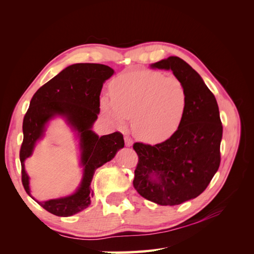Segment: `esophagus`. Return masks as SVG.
Instances as JSON below:
<instances>
[{
    "label": "esophagus",
    "mask_w": 254,
    "mask_h": 254,
    "mask_svg": "<svg viewBox=\"0 0 254 254\" xmlns=\"http://www.w3.org/2000/svg\"><path fill=\"white\" fill-rule=\"evenodd\" d=\"M124 140H125V145L127 146V147H130V146H132L133 141H132L131 137L128 136V135H125L124 136Z\"/></svg>",
    "instance_id": "34e87169"
}]
</instances>
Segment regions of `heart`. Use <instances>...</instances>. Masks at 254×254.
Masks as SVG:
<instances>
[{
	"label": "heart",
	"instance_id": "b5f03b06",
	"mask_svg": "<svg viewBox=\"0 0 254 254\" xmlns=\"http://www.w3.org/2000/svg\"><path fill=\"white\" fill-rule=\"evenodd\" d=\"M110 94L101 99L104 111L121 126L131 117L133 135L149 144L162 143L176 133L189 102L178 77L152 70L122 73L110 83Z\"/></svg>",
	"mask_w": 254,
	"mask_h": 254
}]
</instances>
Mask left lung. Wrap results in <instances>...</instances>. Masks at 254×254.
<instances>
[{
  "mask_svg": "<svg viewBox=\"0 0 254 254\" xmlns=\"http://www.w3.org/2000/svg\"><path fill=\"white\" fill-rule=\"evenodd\" d=\"M172 70L187 88L189 102L179 129L156 145L134 143L139 161L133 187L160 205H177L196 198L209 186L220 164L222 125L214 94L193 67L179 57L152 64Z\"/></svg>",
  "mask_w": 254,
  "mask_h": 254,
  "instance_id": "8db88e82",
  "label": "left lung"
}]
</instances>
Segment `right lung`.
I'll return each instance as SVG.
<instances>
[{"instance_id": "1", "label": "right lung", "mask_w": 254, "mask_h": 254, "mask_svg": "<svg viewBox=\"0 0 254 254\" xmlns=\"http://www.w3.org/2000/svg\"><path fill=\"white\" fill-rule=\"evenodd\" d=\"M113 73V68L99 64H76L67 66L38 89L25 113L20 149L22 184L34 200L30 195L29 177L24 162L31 155L35 143L42 138L48 121L60 115L80 137L84 176L78 190L63 198L43 203L36 201L56 216H72L87 209L93 197L90 186L95 171L112 160L115 153L124 147L123 134L119 131L101 137L92 131V126L99 113V95L103 83Z\"/></svg>"}]
</instances>
